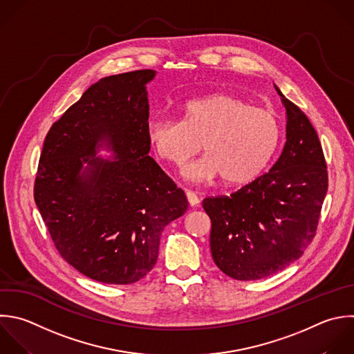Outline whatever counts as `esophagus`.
Masks as SVG:
<instances>
[{"label": "esophagus", "instance_id": "obj_1", "mask_svg": "<svg viewBox=\"0 0 354 354\" xmlns=\"http://www.w3.org/2000/svg\"><path fill=\"white\" fill-rule=\"evenodd\" d=\"M185 195H187V199H188L191 206H198L199 205V198H198V195L194 191L185 189Z\"/></svg>", "mask_w": 354, "mask_h": 354}]
</instances>
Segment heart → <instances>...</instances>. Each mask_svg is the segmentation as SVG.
Wrapping results in <instances>:
<instances>
[{
  "label": "heart",
  "mask_w": 354,
  "mask_h": 354,
  "mask_svg": "<svg viewBox=\"0 0 354 354\" xmlns=\"http://www.w3.org/2000/svg\"><path fill=\"white\" fill-rule=\"evenodd\" d=\"M181 120L162 116L147 123V138L162 160L180 166L201 149L206 153L183 167L191 181L221 177L230 185L257 178L272 159L279 141L281 124L266 108L230 94H212L180 106Z\"/></svg>",
  "instance_id": "b5f03b06"
}]
</instances>
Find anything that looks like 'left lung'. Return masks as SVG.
I'll list each match as a JSON object with an SVG mask.
<instances>
[{
  "label": "left lung",
  "instance_id": "8db88e82",
  "mask_svg": "<svg viewBox=\"0 0 354 354\" xmlns=\"http://www.w3.org/2000/svg\"><path fill=\"white\" fill-rule=\"evenodd\" d=\"M275 90L286 109V142L278 160L230 196L202 202L212 221V257L238 281L272 275L303 254L315 236L328 189L326 163L313 124Z\"/></svg>",
  "mask_w": 354,
  "mask_h": 354
}]
</instances>
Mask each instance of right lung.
Returning <instances> with one entry per match:
<instances>
[{
  "label": "right lung",
  "mask_w": 354,
  "mask_h": 354,
  "mask_svg": "<svg viewBox=\"0 0 354 354\" xmlns=\"http://www.w3.org/2000/svg\"><path fill=\"white\" fill-rule=\"evenodd\" d=\"M151 69L101 79L50 129L35 201L61 256L116 285L155 266L165 227L188 209L181 188L148 156ZM105 143L112 160L95 157Z\"/></svg>",
  "instance_id": "right-lung-1"
}]
</instances>
